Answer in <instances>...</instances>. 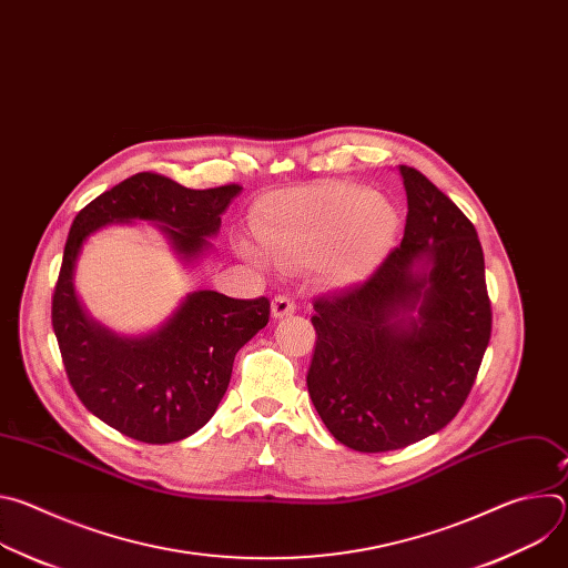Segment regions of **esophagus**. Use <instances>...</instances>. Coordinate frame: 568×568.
I'll return each mask as SVG.
<instances>
[{
    "label": "esophagus",
    "mask_w": 568,
    "mask_h": 568,
    "mask_svg": "<svg viewBox=\"0 0 568 568\" xmlns=\"http://www.w3.org/2000/svg\"><path fill=\"white\" fill-rule=\"evenodd\" d=\"M294 310H296V305H294V301L290 296H285V294L274 296V301H272V316L274 318L290 316V314H294Z\"/></svg>",
    "instance_id": "obj_1"
}]
</instances>
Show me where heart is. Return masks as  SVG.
Instances as JSON below:
<instances>
[{
    "label": "heart",
    "instance_id": "heart-1",
    "mask_svg": "<svg viewBox=\"0 0 568 568\" xmlns=\"http://www.w3.org/2000/svg\"><path fill=\"white\" fill-rule=\"evenodd\" d=\"M397 226V213L384 197L353 184H318L267 197L254 235L272 263H318L331 283L351 287L377 272L395 245Z\"/></svg>",
    "mask_w": 568,
    "mask_h": 568
}]
</instances>
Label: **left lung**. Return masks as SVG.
Listing matches in <instances>:
<instances>
[{
	"label": "left lung",
	"mask_w": 568,
	"mask_h": 568,
	"mask_svg": "<svg viewBox=\"0 0 568 568\" xmlns=\"http://www.w3.org/2000/svg\"><path fill=\"white\" fill-rule=\"evenodd\" d=\"M407 226L357 287L314 301L307 390L355 452H390L440 432L463 407L493 331L474 224L420 171L399 166Z\"/></svg>",
	"instance_id": "1"
}]
</instances>
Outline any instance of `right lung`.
<instances>
[{
    "label": "right lung",
    "instance_id": "obj_1",
    "mask_svg": "<svg viewBox=\"0 0 568 568\" xmlns=\"http://www.w3.org/2000/svg\"><path fill=\"white\" fill-rule=\"evenodd\" d=\"M242 186L186 189L164 175L136 173L99 195L69 229L51 321L67 377L85 407L128 438L166 445L189 438L215 414L235 353L270 321L265 296L242 301L213 290L184 296L145 335H119L92 318L73 285L85 240L108 224L159 226L184 265L213 247L222 213Z\"/></svg>",
    "mask_w": 568,
    "mask_h": 568
}]
</instances>
